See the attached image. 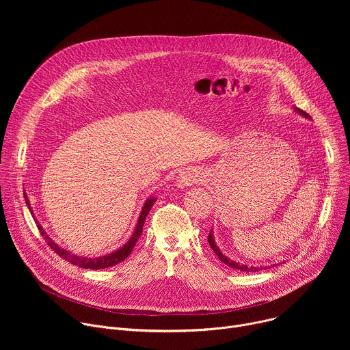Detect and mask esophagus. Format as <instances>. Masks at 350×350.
<instances>
[{
    "label": "esophagus",
    "instance_id": "obj_1",
    "mask_svg": "<svg viewBox=\"0 0 350 350\" xmlns=\"http://www.w3.org/2000/svg\"><path fill=\"white\" fill-rule=\"evenodd\" d=\"M204 176L202 173L196 170V169H187L184 172H181L177 177V187L178 188H187L191 187L199 181H202Z\"/></svg>",
    "mask_w": 350,
    "mask_h": 350
}]
</instances>
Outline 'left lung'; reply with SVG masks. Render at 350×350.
<instances>
[{"label":"left lung","instance_id":"8db88e82","mask_svg":"<svg viewBox=\"0 0 350 350\" xmlns=\"http://www.w3.org/2000/svg\"><path fill=\"white\" fill-rule=\"evenodd\" d=\"M295 111L297 112V113H301L302 116H305V118H308V119H310V116L306 113V112H304V111H301V109H297V108H295ZM208 241H209V245H211V247L213 249V252L217 255V258L223 262V263H226L228 267H232V269H235V270H241V271H246V273H254V271H259V270H262V269H267V266H265V267H255V266H247V265H241V263H238V262H235V260H231V259H228L226 255H223L221 254V251L219 249V246L216 245V242H215V237H213V231L211 230V232H209V235H208ZM273 266H275V265H273Z\"/></svg>","mask_w":350,"mask_h":350}]
</instances>
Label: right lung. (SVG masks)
<instances>
[{
  "mask_svg": "<svg viewBox=\"0 0 350 350\" xmlns=\"http://www.w3.org/2000/svg\"><path fill=\"white\" fill-rule=\"evenodd\" d=\"M25 198H26V205L29 206V209H30V212H31V206H30V202H29V199H27V195H26V193H25ZM155 202H157V198H155V196L148 198L146 201H145V204H144V206H142V209H141V213H139V217H138L135 230H134L133 235L130 237V239H129L120 249H118V251H115V252H112V254H108V255H105V256H99V258H83V256H77V255H75V254L66 251V249H64L62 246H59L55 241H53L51 238H49V235L45 234L44 228L41 227V224H40L37 220H36V223H37V227H38L41 235L45 238L48 246H51L53 251H55V254H58L62 259H65V260H68L69 263H72V265H75V266H79V267H81V269L99 270V269H107V267H111V266H115V265L123 262V260L131 254L134 245L137 243L138 238H139L141 234H142V227H144L145 219H146L149 211H151V208H152V205H154ZM31 215H33V213H31Z\"/></svg>",
  "mask_w": 350,
  "mask_h": 350,
  "instance_id": "obj_1",
  "label": "right lung"
}]
</instances>
